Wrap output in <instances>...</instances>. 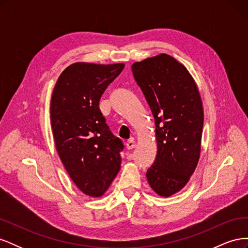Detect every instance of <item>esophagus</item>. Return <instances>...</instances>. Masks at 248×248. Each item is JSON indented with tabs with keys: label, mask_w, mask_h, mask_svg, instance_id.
Wrapping results in <instances>:
<instances>
[{
	"label": "esophagus",
	"mask_w": 248,
	"mask_h": 248,
	"mask_svg": "<svg viewBox=\"0 0 248 248\" xmlns=\"http://www.w3.org/2000/svg\"><path fill=\"white\" fill-rule=\"evenodd\" d=\"M136 146H137L136 140H129L128 141H127V144H126V147H127V149H128V150L134 149V148H136Z\"/></svg>",
	"instance_id": "34e87169"
}]
</instances>
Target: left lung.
<instances>
[{
	"mask_svg": "<svg viewBox=\"0 0 248 248\" xmlns=\"http://www.w3.org/2000/svg\"><path fill=\"white\" fill-rule=\"evenodd\" d=\"M132 72L155 119L157 155L147 171L150 187L163 198L188 183L201 155L204 109L186 67L168 54L133 63Z\"/></svg>",
	"mask_w": 248,
	"mask_h": 248,
	"instance_id": "1",
	"label": "left lung"
}]
</instances>
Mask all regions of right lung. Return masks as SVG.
I'll use <instances>...</instances> for the list:
<instances>
[{
    "instance_id": "obj_1",
    "label": "right lung",
    "mask_w": 248,
    "mask_h": 248,
    "mask_svg": "<svg viewBox=\"0 0 248 248\" xmlns=\"http://www.w3.org/2000/svg\"><path fill=\"white\" fill-rule=\"evenodd\" d=\"M124 63L77 62L60 74L50 101V124L58 154L78 189L102 197L121 167L123 144L99 108L100 97Z\"/></svg>"
}]
</instances>
